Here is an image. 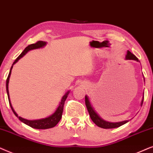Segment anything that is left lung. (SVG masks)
<instances>
[{"mask_svg":"<svg viewBox=\"0 0 153 153\" xmlns=\"http://www.w3.org/2000/svg\"><path fill=\"white\" fill-rule=\"evenodd\" d=\"M126 58H127V59L138 61V58L136 57L134 54H132L131 52H129V51H127V56H126ZM143 99H144V96L143 97V99H142V101H141V105H143ZM85 104H86L87 111L89 112V116H90L91 120H92L94 123L98 126V127L104 128V129H112V128H116V127H120V126L123 125L124 124L127 123L128 122L127 120H126V121L120 122V123H108V122H105L104 120H103L101 117H99V116L97 115V113L94 111V109L92 108V107H91V105L90 104V103H89V101L87 96H85Z\"/></svg>","mask_w":153,"mask_h":153,"instance_id":"left-lung-1","label":"left lung"}]
</instances>
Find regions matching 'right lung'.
Listing matches in <instances>:
<instances>
[{
  "label": "right lung",
  "instance_id": "obj_1",
  "mask_svg": "<svg viewBox=\"0 0 153 153\" xmlns=\"http://www.w3.org/2000/svg\"><path fill=\"white\" fill-rule=\"evenodd\" d=\"M46 42H43V41H38L36 42V43L34 44H31L28 45L26 48L24 49V50L22 52V54L18 56V57L16 59L15 62H14L13 66H12L11 68H10L9 75H8L7 80H6V90H7V97H8V100H9V103L10 105V107H11L12 111H13V113L15 115L17 116V117L19 118V120L20 121H22V123H24L26 125H27L28 126H30V127L34 128V129H50V128H52L57 125L59 122L60 121L61 118H62V113H63V109H64V103L65 101H66V98L68 97V94L69 93V91L65 94V95H64V97H62V101L59 103V105L56 109V111H55L53 115H52L50 117L45 118V119H41V120H25L24 118H22L19 116L17 115V114L15 113V111H14L13 106H12L11 103H10V97H9V91H8V82H9V80H10V74H11V71L12 68H13V65L15 64L16 62H17L18 60L20 59L22 56L24 55H25L26 54V52H28L29 50H33V49H37V48H40L43 47L44 45H45Z\"/></svg>",
  "mask_w": 153,
  "mask_h": 153
}]
</instances>
